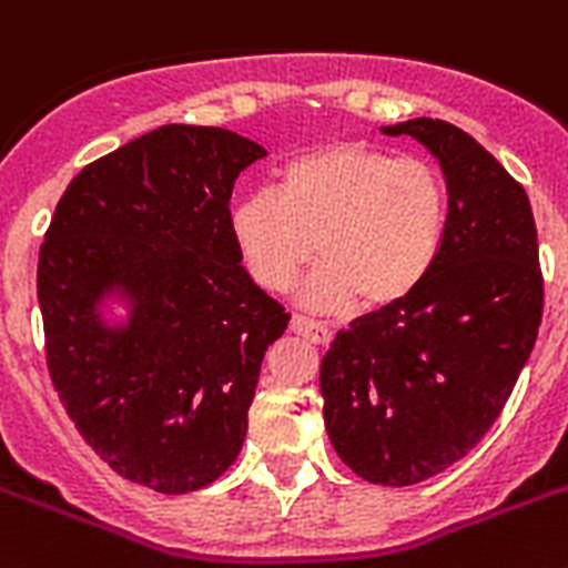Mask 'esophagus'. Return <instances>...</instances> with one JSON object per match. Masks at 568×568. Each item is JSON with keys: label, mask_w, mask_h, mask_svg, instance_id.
<instances>
[{"label": "esophagus", "mask_w": 568, "mask_h": 568, "mask_svg": "<svg viewBox=\"0 0 568 568\" xmlns=\"http://www.w3.org/2000/svg\"><path fill=\"white\" fill-rule=\"evenodd\" d=\"M292 332L303 335V338L312 341V344H326V341H329V329H326L321 321H312V317L303 315L292 317Z\"/></svg>", "instance_id": "34e87169"}]
</instances>
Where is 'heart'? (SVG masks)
Here are the masks:
<instances>
[{
	"mask_svg": "<svg viewBox=\"0 0 568 568\" xmlns=\"http://www.w3.org/2000/svg\"><path fill=\"white\" fill-rule=\"evenodd\" d=\"M449 201L435 165L335 142L285 160L274 192H253L230 212L239 260L265 292H288L317 260L303 288L315 308L396 306L435 268Z\"/></svg>",
	"mask_w": 568,
	"mask_h": 568,
	"instance_id": "heart-1",
	"label": "heart"
}]
</instances>
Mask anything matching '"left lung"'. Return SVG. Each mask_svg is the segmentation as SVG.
Returning <instances> with one entry per match:
<instances>
[{
  "label": "left lung",
  "mask_w": 568,
  "mask_h": 568,
  "mask_svg": "<svg viewBox=\"0 0 568 568\" xmlns=\"http://www.w3.org/2000/svg\"><path fill=\"white\" fill-rule=\"evenodd\" d=\"M440 160L449 219L435 268L396 306L353 321L321 362L324 423L356 476L408 487L444 473L499 419L542 321L525 189L440 119L382 128Z\"/></svg>",
  "instance_id": "8db88e82"
}]
</instances>
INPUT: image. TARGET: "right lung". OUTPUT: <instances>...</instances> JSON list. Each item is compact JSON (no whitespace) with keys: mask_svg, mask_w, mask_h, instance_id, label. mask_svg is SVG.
<instances>
[{"mask_svg":"<svg viewBox=\"0 0 568 568\" xmlns=\"http://www.w3.org/2000/svg\"><path fill=\"white\" fill-rule=\"evenodd\" d=\"M265 151L163 124L84 165L40 244L45 367L78 435L128 481L192 493L236 460L265 349L288 315L242 268L230 195ZM113 287L122 331L98 324Z\"/></svg>","mask_w":568,"mask_h":568,"instance_id":"1","label":"right lung"}]
</instances>
